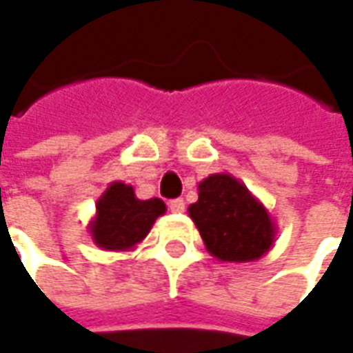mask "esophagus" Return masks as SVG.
Listing matches in <instances>:
<instances>
[{
    "mask_svg": "<svg viewBox=\"0 0 353 353\" xmlns=\"http://www.w3.org/2000/svg\"><path fill=\"white\" fill-rule=\"evenodd\" d=\"M170 210L174 212V214H181L185 210V202L183 199H174V200H170Z\"/></svg>",
    "mask_w": 353,
    "mask_h": 353,
    "instance_id": "obj_1",
    "label": "esophagus"
}]
</instances>
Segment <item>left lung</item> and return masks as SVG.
Segmentation results:
<instances>
[{
  "instance_id": "8db88e82",
  "label": "left lung",
  "mask_w": 353,
  "mask_h": 353,
  "mask_svg": "<svg viewBox=\"0 0 353 353\" xmlns=\"http://www.w3.org/2000/svg\"><path fill=\"white\" fill-rule=\"evenodd\" d=\"M210 255L227 263H250L268 253L276 223L257 196L230 174H212L199 183V200L189 206Z\"/></svg>"
}]
</instances>
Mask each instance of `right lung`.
<instances>
[{"mask_svg":"<svg viewBox=\"0 0 353 353\" xmlns=\"http://www.w3.org/2000/svg\"><path fill=\"white\" fill-rule=\"evenodd\" d=\"M164 212L166 204L161 199L139 200L132 185L113 181L96 200V215L88 223V232L101 250L130 252Z\"/></svg>","mask_w":353,"mask_h":353,"instance_id":"obj_1","label":"right lung"}]
</instances>
